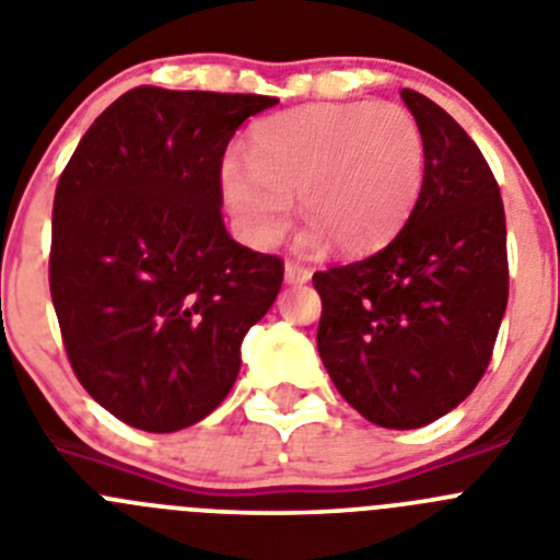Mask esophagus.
<instances>
[{
    "instance_id": "obj_1",
    "label": "esophagus",
    "mask_w": 560,
    "mask_h": 560,
    "mask_svg": "<svg viewBox=\"0 0 560 560\" xmlns=\"http://www.w3.org/2000/svg\"><path fill=\"white\" fill-rule=\"evenodd\" d=\"M311 280V269L300 264H285V283L289 285H303Z\"/></svg>"
}]
</instances>
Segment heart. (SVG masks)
I'll return each mask as SVG.
<instances>
[{
    "instance_id": "heart-1",
    "label": "heart",
    "mask_w": 560,
    "mask_h": 560,
    "mask_svg": "<svg viewBox=\"0 0 560 560\" xmlns=\"http://www.w3.org/2000/svg\"><path fill=\"white\" fill-rule=\"evenodd\" d=\"M423 182V140L395 103H316L260 122L249 162L226 156L221 192L237 230L275 246L300 196L311 221L300 249L368 252L398 232Z\"/></svg>"
}]
</instances>
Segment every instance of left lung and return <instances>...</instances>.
<instances>
[{
	"instance_id": "left-lung-1",
	"label": "left lung",
	"mask_w": 560,
	"mask_h": 560,
	"mask_svg": "<svg viewBox=\"0 0 560 560\" xmlns=\"http://www.w3.org/2000/svg\"><path fill=\"white\" fill-rule=\"evenodd\" d=\"M423 140L407 224L375 255L316 271V348L339 395L384 429H420L482 378L508 308V230L491 167L452 114L400 92Z\"/></svg>"
}]
</instances>
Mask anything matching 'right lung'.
<instances>
[{"label": "right lung", "instance_id": "add662e5", "mask_svg": "<svg viewBox=\"0 0 560 560\" xmlns=\"http://www.w3.org/2000/svg\"><path fill=\"white\" fill-rule=\"evenodd\" d=\"M266 95L137 86L92 122L52 201L49 291L78 381L142 432L205 420L283 260L232 241L221 160Z\"/></svg>", "mask_w": 560, "mask_h": 560}]
</instances>
